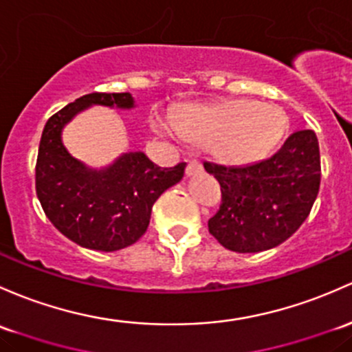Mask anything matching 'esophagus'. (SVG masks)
Returning a JSON list of instances; mask_svg holds the SVG:
<instances>
[{
    "label": "esophagus",
    "mask_w": 352,
    "mask_h": 352,
    "mask_svg": "<svg viewBox=\"0 0 352 352\" xmlns=\"http://www.w3.org/2000/svg\"><path fill=\"white\" fill-rule=\"evenodd\" d=\"M199 172H202V165L199 164V162H195V160L188 162V165H187V168H186V173H187V177L197 175Z\"/></svg>",
    "instance_id": "34e87169"
}]
</instances>
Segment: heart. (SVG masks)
I'll return each instance as SVG.
<instances>
[{"mask_svg":"<svg viewBox=\"0 0 352 352\" xmlns=\"http://www.w3.org/2000/svg\"><path fill=\"white\" fill-rule=\"evenodd\" d=\"M172 124L180 138L207 145L210 157L219 164L244 166L265 160L275 150L288 121L275 104L231 99L216 104L184 106L175 113Z\"/></svg>","mask_w":352,"mask_h":352,"instance_id":"heart-1","label":"heart"}]
</instances>
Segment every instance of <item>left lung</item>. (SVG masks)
I'll return each mask as SVG.
<instances>
[{"label":"left lung","mask_w":352,"mask_h":352,"mask_svg":"<svg viewBox=\"0 0 352 352\" xmlns=\"http://www.w3.org/2000/svg\"><path fill=\"white\" fill-rule=\"evenodd\" d=\"M223 204L209 232L236 253H260L287 241L309 217L320 187L319 142L312 129L288 136L273 157L244 166L206 162Z\"/></svg>","instance_id":"obj_1"}]
</instances>
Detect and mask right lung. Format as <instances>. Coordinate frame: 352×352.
I'll use <instances>...</instances> for the list:
<instances>
[{
    "mask_svg": "<svg viewBox=\"0 0 352 352\" xmlns=\"http://www.w3.org/2000/svg\"><path fill=\"white\" fill-rule=\"evenodd\" d=\"M91 106L133 109L129 92H92L47 121L38 146L35 187L43 212L70 241L98 251H118L145 234L157 199L184 177L186 164L155 165L143 151H128L113 164L92 168L69 153L65 124Z\"/></svg>",
    "mask_w": 352,
    "mask_h": 352,
    "instance_id": "1",
    "label": "right lung"
}]
</instances>
